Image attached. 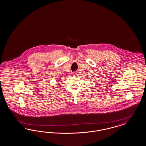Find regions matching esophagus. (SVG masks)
Segmentation results:
<instances>
[{"label":"esophagus","mask_w":146,"mask_h":146,"mask_svg":"<svg viewBox=\"0 0 146 146\" xmlns=\"http://www.w3.org/2000/svg\"><path fill=\"white\" fill-rule=\"evenodd\" d=\"M73 74H74V75H78V72L77 71H75V72H74Z\"/></svg>","instance_id":"34e87169"}]
</instances>
